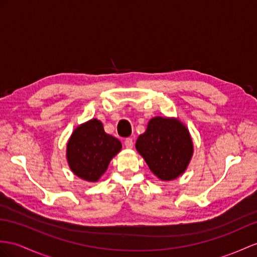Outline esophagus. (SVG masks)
I'll list each match as a JSON object with an SVG mask.
<instances>
[{
	"label": "esophagus",
	"mask_w": 257,
	"mask_h": 257,
	"mask_svg": "<svg viewBox=\"0 0 257 257\" xmlns=\"http://www.w3.org/2000/svg\"><path fill=\"white\" fill-rule=\"evenodd\" d=\"M133 139L132 137H127V139H125L124 141V145L126 148H132L133 147Z\"/></svg>",
	"instance_id": "1"
}]
</instances>
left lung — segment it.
Returning <instances> with one entry per match:
<instances>
[{"mask_svg": "<svg viewBox=\"0 0 257 257\" xmlns=\"http://www.w3.org/2000/svg\"><path fill=\"white\" fill-rule=\"evenodd\" d=\"M136 149L155 176L170 181L185 171L193 144L189 131L179 120L156 116L148 122L146 132L139 136Z\"/></svg>", "mask_w": 257, "mask_h": 257, "instance_id": "8db88e82", "label": "left lung"}]
</instances>
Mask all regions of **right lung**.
Returning a JSON list of instances; mask_svg holds the SVG:
<instances>
[{
    "label": "right lung",
    "mask_w": 257,
    "mask_h": 257,
    "mask_svg": "<svg viewBox=\"0 0 257 257\" xmlns=\"http://www.w3.org/2000/svg\"><path fill=\"white\" fill-rule=\"evenodd\" d=\"M121 148V142L105 133L102 123L92 118L73 132L67 143V161L77 177L95 182Z\"/></svg>",
    "instance_id": "obj_1"
}]
</instances>
